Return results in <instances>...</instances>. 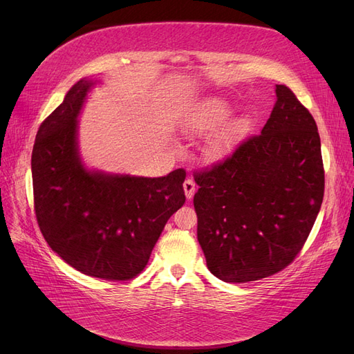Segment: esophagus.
<instances>
[{"instance_id": "obj_1", "label": "esophagus", "mask_w": 354, "mask_h": 354, "mask_svg": "<svg viewBox=\"0 0 354 354\" xmlns=\"http://www.w3.org/2000/svg\"><path fill=\"white\" fill-rule=\"evenodd\" d=\"M183 189H185L186 198H187V199H192V198H194V195H195V189H196L195 181L187 178V180L185 181V183H183Z\"/></svg>"}]
</instances>
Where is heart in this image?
I'll use <instances>...</instances> for the list:
<instances>
[{"label":"heart","instance_id":"heart-1","mask_svg":"<svg viewBox=\"0 0 354 354\" xmlns=\"http://www.w3.org/2000/svg\"><path fill=\"white\" fill-rule=\"evenodd\" d=\"M230 113V106L227 102L218 97H208L198 106V109L194 116V122H192V128L196 133H208L221 123L216 133H214L207 146V158L211 160L220 159L224 153H226L230 146L238 140V138L243 134L246 130L248 121L243 116L232 118L224 123Z\"/></svg>","mask_w":354,"mask_h":354}]
</instances>
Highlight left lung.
<instances>
[{
    "label": "left lung",
    "instance_id": "1",
    "mask_svg": "<svg viewBox=\"0 0 354 354\" xmlns=\"http://www.w3.org/2000/svg\"><path fill=\"white\" fill-rule=\"evenodd\" d=\"M260 136L196 174L198 241L209 272L251 282L291 263L324 201L325 174L313 116L285 85Z\"/></svg>",
    "mask_w": 354,
    "mask_h": 354
}]
</instances>
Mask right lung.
I'll list each match as a JSON object with an SVG mask.
<instances>
[{
    "instance_id": "add662e5",
    "label": "right lung",
    "mask_w": 354,
    "mask_h": 354,
    "mask_svg": "<svg viewBox=\"0 0 354 354\" xmlns=\"http://www.w3.org/2000/svg\"><path fill=\"white\" fill-rule=\"evenodd\" d=\"M99 80L82 78L41 124L30 168L42 236L75 270L106 281L140 273L168 218L186 201L185 169L164 177L90 168L80 151V115Z\"/></svg>"
}]
</instances>
